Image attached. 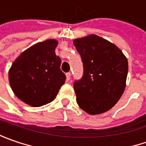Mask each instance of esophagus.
<instances>
[{
  "mask_svg": "<svg viewBox=\"0 0 146 146\" xmlns=\"http://www.w3.org/2000/svg\"><path fill=\"white\" fill-rule=\"evenodd\" d=\"M66 80L67 81H69L70 80V76H71V74H70V72H68V73H66Z\"/></svg>",
  "mask_w": 146,
  "mask_h": 146,
  "instance_id": "esophagus-1",
  "label": "esophagus"
}]
</instances>
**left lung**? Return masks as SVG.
Returning <instances> with one entry per match:
<instances>
[{"label":"left lung","instance_id":"8db88e82","mask_svg":"<svg viewBox=\"0 0 146 146\" xmlns=\"http://www.w3.org/2000/svg\"><path fill=\"white\" fill-rule=\"evenodd\" d=\"M73 43L84 67L82 78L74 82L77 104L89 115L104 113L123 93L127 60L116 45L96 35L76 39Z\"/></svg>","mask_w":146,"mask_h":146}]
</instances>
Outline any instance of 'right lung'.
I'll use <instances>...</instances> for the list:
<instances>
[{
	"mask_svg": "<svg viewBox=\"0 0 146 146\" xmlns=\"http://www.w3.org/2000/svg\"><path fill=\"white\" fill-rule=\"evenodd\" d=\"M57 45L55 40L37 43L21 53L9 71L14 94L31 106L51 102L66 81L61 58L55 54Z\"/></svg>",
	"mask_w": 146,
	"mask_h": 146,
	"instance_id": "1",
	"label": "right lung"
}]
</instances>
